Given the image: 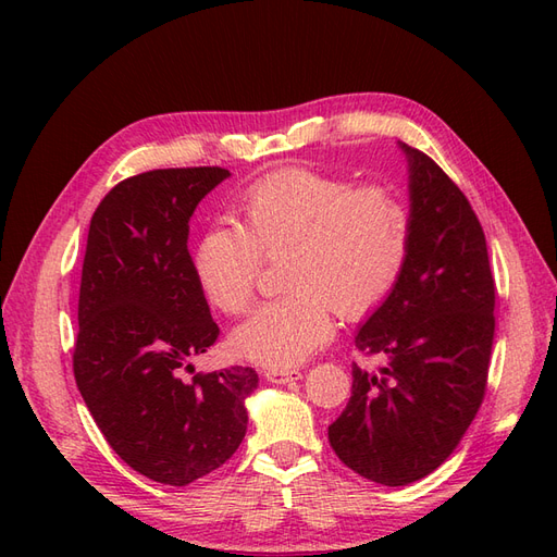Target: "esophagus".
Segmentation results:
<instances>
[{
	"mask_svg": "<svg viewBox=\"0 0 557 557\" xmlns=\"http://www.w3.org/2000/svg\"><path fill=\"white\" fill-rule=\"evenodd\" d=\"M264 379L269 383H293V381H299L301 379V372L299 369H267L264 372Z\"/></svg>",
	"mask_w": 557,
	"mask_h": 557,
	"instance_id": "obj_1",
	"label": "esophagus"
}]
</instances>
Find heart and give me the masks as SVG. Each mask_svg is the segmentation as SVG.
<instances>
[{
  "label": "heart",
  "instance_id": "b5f03b06",
  "mask_svg": "<svg viewBox=\"0 0 557 557\" xmlns=\"http://www.w3.org/2000/svg\"><path fill=\"white\" fill-rule=\"evenodd\" d=\"M242 225L215 223L195 248L201 293L225 315L248 311L262 258H278L285 290L232 334L250 362L301 364L334 332V309L362 318L391 297L409 258L411 221L401 201L376 185L283 166L250 183Z\"/></svg>",
  "mask_w": 557,
  "mask_h": 557
}]
</instances>
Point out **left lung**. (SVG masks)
<instances>
[{
	"instance_id": "left-lung-1",
	"label": "left lung",
	"mask_w": 557,
	"mask_h": 557,
	"mask_svg": "<svg viewBox=\"0 0 557 557\" xmlns=\"http://www.w3.org/2000/svg\"><path fill=\"white\" fill-rule=\"evenodd\" d=\"M409 160L411 242L401 278L358 330L379 372L352 364V393L327 428L356 474L407 485L460 444L485 397L495 336V278L485 234L465 193L423 150Z\"/></svg>"
}]
</instances>
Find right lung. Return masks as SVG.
<instances>
[{"label":"right lung","instance_id":"right-lung-1","mask_svg":"<svg viewBox=\"0 0 557 557\" xmlns=\"http://www.w3.org/2000/svg\"><path fill=\"white\" fill-rule=\"evenodd\" d=\"M223 166L153 170L121 181L88 230L74 376L109 446L134 471L188 485L239 448L258 387L250 367L181 369L218 339L188 252L190 215Z\"/></svg>","mask_w":557,"mask_h":557}]
</instances>
